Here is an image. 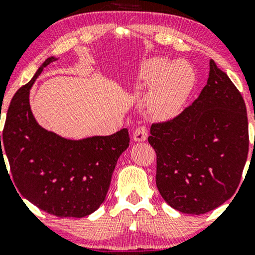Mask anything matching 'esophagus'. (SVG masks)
I'll return each mask as SVG.
<instances>
[{
    "mask_svg": "<svg viewBox=\"0 0 255 255\" xmlns=\"http://www.w3.org/2000/svg\"><path fill=\"white\" fill-rule=\"evenodd\" d=\"M147 139V128L144 126L137 127L133 133V140L134 141H145Z\"/></svg>",
    "mask_w": 255,
    "mask_h": 255,
    "instance_id": "34e87169",
    "label": "esophagus"
}]
</instances>
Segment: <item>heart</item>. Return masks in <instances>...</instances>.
Here are the masks:
<instances>
[{
  "label": "heart",
  "mask_w": 255,
  "mask_h": 255,
  "mask_svg": "<svg viewBox=\"0 0 255 255\" xmlns=\"http://www.w3.org/2000/svg\"><path fill=\"white\" fill-rule=\"evenodd\" d=\"M137 80L144 87H153L148 98V111L158 120L170 119L180 111L194 85V72L183 61L170 62L154 57L140 67Z\"/></svg>",
  "instance_id": "obj_1"
}]
</instances>
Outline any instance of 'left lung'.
Instances as JSON below:
<instances>
[{"mask_svg":"<svg viewBox=\"0 0 255 255\" xmlns=\"http://www.w3.org/2000/svg\"><path fill=\"white\" fill-rule=\"evenodd\" d=\"M156 183L172 209L203 215L238 189L250 147L241 93L215 61L199 97L170 121L151 126Z\"/></svg>","mask_w":255,"mask_h":255,"instance_id":"8db88e82","label":"left lung"}]
</instances>
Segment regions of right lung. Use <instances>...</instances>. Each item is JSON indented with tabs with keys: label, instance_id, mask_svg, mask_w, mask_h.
<instances>
[{
	"label": "right lung",
	"instance_id": "obj_1",
	"mask_svg": "<svg viewBox=\"0 0 255 255\" xmlns=\"http://www.w3.org/2000/svg\"><path fill=\"white\" fill-rule=\"evenodd\" d=\"M56 60L46 58L11 99L0 135V162L5 153L14 186L38 209L81 218L105 200L119 157L129 146V133L124 128L113 135L71 140L40 127L31 111L30 90L44 67Z\"/></svg>",
	"mask_w": 255,
	"mask_h": 255
}]
</instances>
